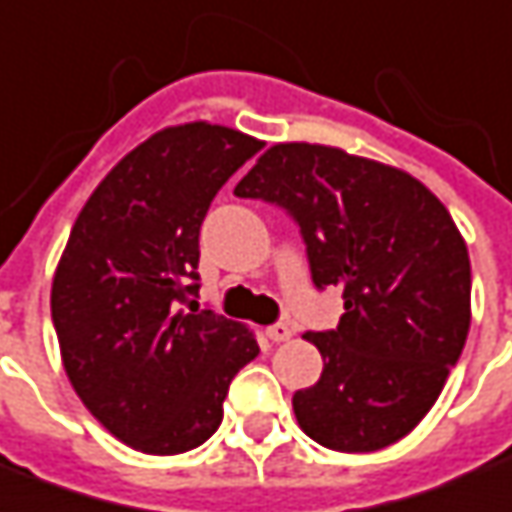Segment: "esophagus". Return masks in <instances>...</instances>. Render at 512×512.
<instances>
[{"mask_svg": "<svg viewBox=\"0 0 512 512\" xmlns=\"http://www.w3.org/2000/svg\"><path fill=\"white\" fill-rule=\"evenodd\" d=\"M267 339H270V342H289V339H292V328H289V325H284V322H278V325H270V328H267Z\"/></svg>", "mask_w": 512, "mask_h": 512, "instance_id": "esophagus-1", "label": "esophagus"}]
</instances>
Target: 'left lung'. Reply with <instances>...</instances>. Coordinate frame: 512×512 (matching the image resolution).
Instances as JSON below:
<instances>
[{
  "label": "left lung",
  "instance_id": "1",
  "mask_svg": "<svg viewBox=\"0 0 512 512\" xmlns=\"http://www.w3.org/2000/svg\"><path fill=\"white\" fill-rule=\"evenodd\" d=\"M284 206L311 278L339 286V328L306 333L322 375L295 391L308 438L333 452L400 441L436 405L471 325L466 239L411 173L320 143H275L234 187Z\"/></svg>",
  "mask_w": 512,
  "mask_h": 512
}]
</instances>
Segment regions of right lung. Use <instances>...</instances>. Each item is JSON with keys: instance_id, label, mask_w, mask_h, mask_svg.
<instances>
[{"instance_id": "add662e5", "label": "right lung", "mask_w": 512, "mask_h": 512, "mask_svg": "<svg viewBox=\"0 0 512 512\" xmlns=\"http://www.w3.org/2000/svg\"><path fill=\"white\" fill-rule=\"evenodd\" d=\"M262 140L209 121L165 126L90 192L52 278L71 386L126 447L181 455L223 422L228 383L259 355L242 322L181 303L198 292V234Z\"/></svg>"}]
</instances>
